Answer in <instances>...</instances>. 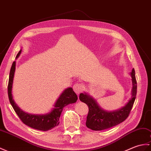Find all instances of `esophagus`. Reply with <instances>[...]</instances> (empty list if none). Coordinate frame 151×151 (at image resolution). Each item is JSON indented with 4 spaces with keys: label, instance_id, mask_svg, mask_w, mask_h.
<instances>
[{
    "label": "esophagus",
    "instance_id": "1",
    "mask_svg": "<svg viewBox=\"0 0 151 151\" xmlns=\"http://www.w3.org/2000/svg\"><path fill=\"white\" fill-rule=\"evenodd\" d=\"M73 90H74V91L76 93V94H79L82 91L83 86L81 83H76L73 86Z\"/></svg>",
    "mask_w": 151,
    "mask_h": 151
}]
</instances>
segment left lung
<instances>
[{
  "instance_id": "obj_1",
  "label": "left lung",
  "mask_w": 151,
  "mask_h": 151,
  "mask_svg": "<svg viewBox=\"0 0 151 151\" xmlns=\"http://www.w3.org/2000/svg\"><path fill=\"white\" fill-rule=\"evenodd\" d=\"M131 75L132 83L131 98L127 104L120 109L109 112L105 111L89 94L86 93L80 94L79 99L80 101L86 104L89 107V113L86 123L87 127L93 131H101L113 127L127 119L132 108L137 93V82L134 69H132Z\"/></svg>"
}]
</instances>
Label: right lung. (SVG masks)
<instances>
[{"label":"right lung","instance_id":"1","mask_svg":"<svg viewBox=\"0 0 151 151\" xmlns=\"http://www.w3.org/2000/svg\"><path fill=\"white\" fill-rule=\"evenodd\" d=\"M22 50H20L17 55L16 58L19 57ZM16 62L14 61L12 64L11 69H10L9 82L8 86V97L10 104L12 106L13 109L15 110L17 114L24 124L29 126V127L33 128L37 130L47 131L51 130L56 126H58L60 122L59 118L60 116L63 109L66 106L75 103L78 100V97L76 93L74 92L73 88L69 87L65 89L62 93L60 95L59 98L55 102L54 108L50 113L45 114H31L24 112L20 107L17 106L15 101L13 99V96L12 94L13 82L14 78V74L15 71Z\"/></svg>","mask_w":151,"mask_h":151}]
</instances>
